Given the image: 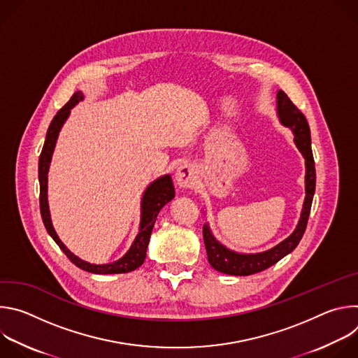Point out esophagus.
<instances>
[{"label": "esophagus", "instance_id": "1", "mask_svg": "<svg viewBox=\"0 0 358 358\" xmlns=\"http://www.w3.org/2000/svg\"><path fill=\"white\" fill-rule=\"evenodd\" d=\"M176 181L182 188H189L196 182V171L191 164H182L176 173Z\"/></svg>", "mask_w": 358, "mask_h": 358}]
</instances>
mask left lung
Segmentation results:
<instances>
[{
  "label": "left lung",
  "instance_id": "left-lung-1",
  "mask_svg": "<svg viewBox=\"0 0 358 358\" xmlns=\"http://www.w3.org/2000/svg\"><path fill=\"white\" fill-rule=\"evenodd\" d=\"M276 99H278L276 110H278L279 120L283 126L292 129L294 134V143L306 160V177H304L306 196L303 202L300 220L290 236H287L285 241H282L279 245L273 246L272 249L261 253H236L234 250H229L214 238L207 224L203 225L202 235H203V243H206V249L208 255V262L215 271L221 273L234 275V276H248V275L258 273L271 268L272 265L279 262L282 258H285L287 253H290L299 245L306 231V227H308L313 195L316 189V169H315V160H313V152L310 145V129L304 115L293 105V101L289 99V96L283 90L278 92Z\"/></svg>",
  "mask_w": 358,
  "mask_h": 358
}]
</instances>
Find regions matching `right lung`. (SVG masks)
<instances>
[{"mask_svg":"<svg viewBox=\"0 0 358 358\" xmlns=\"http://www.w3.org/2000/svg\"><path fill=\"white\" fill-rule=\"evenodd\" d=\"M83 99L82 92H75L73 96L68 103L55 115V117L50 122L48 131H46V138L41 151L39 156V167H38V176H39V207H41V215L43 225L48 231V234L52 236V239L58 243V246L65 252L66 257L71 259L72 264H75L78 268L90 272V273H97V275H112V273H127L138 266L143 265L145 259V252L150 241V235L152 231V227H155L156 218L160 213V210L166 206L167 202H170L174 195V185L171 177L163 176L157 178L156 181H152L147 189L144 191L143 199H141V221H140V231L131 245V248L127 250L123 258L113 264H106V265H93L89 262H85L79 259L76 255H73L59 239L57 235L52 221H50V214H49V207H48V170L50 164V159H52V152L57 144V138L59 134L61 127L64 126L65 120L68 119L71 109L78 103L79 100Z\"/></svg>","mask_w":358,"mask_h":358,"instance_id":"add662e5","label":"right lung"}]
</instances>
